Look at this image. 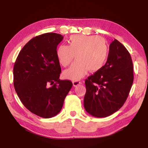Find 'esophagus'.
Instances as JSON below:
<instances>
[{"instance_id":"obj_1","label":"esophagus","mask_w":148,"mask_h":148,"mask_svg":"<svg viewBox=\"0 0 148 148\" xmlns=\"http://www.w3.org/2000/svg\"><path fill=\"white\" fill-rule=\"evenodd\" d=\"M72 83H73V85L74 86V87H76V86L79 85V84H81V82L80 81H78V80H76V81H73L72 82Z\"/></svg>"}]
</instances>
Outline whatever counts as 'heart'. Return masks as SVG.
<instances>
[{"label": "heart", "instance_id": "heart-1", "mask_svg": "<svg viewBox=\"0 0 148 148\" xmlns=\"http://www.w3.org/2000/svg\"><path fill=\"white\" fill-rule=\"evenodd\" d=\"M68 46L60 45L56 49V56L63 66H67L76 55L77 61L63 72L65 78L78 80L87 73L100 70L106 62L108 46L104 39L98 36L73 35L69 37Z\"/></svg>", "mask_w": 148, "mask_h": 148}]
</instances>
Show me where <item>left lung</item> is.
<instances>
[{
  "label": "left lung",
  "mask_w": 148,
  "mask_h": 148,
  "mask_svg": "<svg viewBox=\"0 0 148 148\" xmlns=\"http://www.w3.org/2000/svg\"><path fill=\"white\" fill-rule=\"evenodd\" d=\"M133 78L130 53L114 39L109 45L105 65L85 79L86 111L95 117L103 118L119 111L127 100Z\"/></svg>",
  "instance_id": "obj_1"
}]
</instances>
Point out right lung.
Here are the masks:
<instances>
[{
    "label": "right lung",
    "instance_id": "1",
    "mask_svg": "<svg viewBox=\"0 0 148 148\" xmlns=\"http://www.w3.org/2000/svg\"><path fill=\"white\" fill-rule=\"evenodd\" d=\"M63 36L47 33L32 39L18 53L13 67V85L23 104L45 119L57 115L72 87L60 79L56 49Z\"/></svg>",
    "mask_w": 148,
    "mask_h": 148
}]
</instances>
